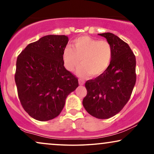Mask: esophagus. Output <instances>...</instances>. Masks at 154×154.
<instances>
[{"instance_id":"1","label":"esophagus","mask_w":154,"mask_h":154,"mask_svg":"<svg viewBox=\"0 0 154 154\" xmlns=\"http://www.w3.org/2000/svg\"><path fill=\"white\" fill-rule=\"evenodd\" d=\"M79 85H83L84 84H85V81H84L83 79H79Z\"/></svg>"}]
</instances>
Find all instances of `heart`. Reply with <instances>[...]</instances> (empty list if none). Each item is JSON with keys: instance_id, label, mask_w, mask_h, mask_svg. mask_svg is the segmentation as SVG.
<instances>
[{"instance_id": "obj_1", "label": "heart", "mask_w": 154, "mask_h": 154, "mask_svg": "<svg viewBox=\"0 0 154 154\" xmlns=\"http://www.w3.org/2000/svg\"><path fill=\"white\" fill-rule=\"evenodd\" d=\"M63 57L68 71L75 70L81 62L82 65L78 69L79 75L89 74L92 77H98L104 73L110 65L112 48L106 40L82 36L74 40L72 48L66 47Z\"/></svg>"}]
</instances>
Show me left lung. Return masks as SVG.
Wrapping results in <instances>:
<instances>
[{
	"label": "left lung",
	"mask_w": 154,
	"mask_h": 154,
	"mask_svg": "<svg viewBox=\"0 0 154 154\" xmlns=\"http://www.w3.org/2000/svg\"><path fill=\"white\" fill-rule=\"evenodd\" d=\"M99 35L112 46V60L104 73L86 82L87 94L82 104L90 115L104 119L118 114L131 97L137 79L136 57L118 36L111 32Z\"/></svg>",
	"instance_id": "1"
}]
</instances>
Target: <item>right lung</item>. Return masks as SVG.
Returning <instances> with one entry per match:
<instances>
[{"mask_svg": "<svg viewBox=\"0 0 154 154\" xmlns=\"http://www.w3.org/2000/svg\"><path fill=\"white\" fill-rule=\"evenodd\" d=\"M69 39L50 35L29 44L17 58L15 81L25 112L35 119L57 117L78 79L64 67L63 54Z\"/></svg>", "mask_w": 154, "mask_h": 154, "instance_id": "add662e5", "label": "right lung"}]
</instances>
